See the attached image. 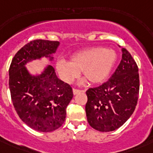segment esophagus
<instances>
[{
  "instance_id": "1",
  "label": "esophagus",
  "mask_w": 153,
  "mask_h": 153,
  "mask_svg": "<svg viewBox=\"0 0 153 153\" xmlns=\"http://www.w3.org/2000/svg\"><path fill=\"white\" fill-rule=\"evenodd\" d=\"M84 92V91H80V90H79V89H75V88H73V93H74V94H77L80 93V92Z\"/></svg>"
}]
</instances>
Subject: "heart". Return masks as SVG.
<instances>
[{
    "mask_svg": "<svg viewBox=\"0 0 153 153\" xmlns=\"http://www.w3.org/2000/svg\"><path fill=\"white\" fill-rule=\"evenodd\" d=\"M117 55L114 49L95 47L74 54L71 61L60 59L56 70L60 78L67 83L82 74L91 83H100L110 74L116 63Z\"/></svg>",
    "mask_w": 153,
    "mask_h": 153,
    "instance_id": "obj_1",
    "label": "heart"
}]
</instances>
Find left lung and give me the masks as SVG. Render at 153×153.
I'll use <instances>...</instances> for the list:
<instances>
[{"mask_svg": "<svg viewBox=\"0 0 153 153\" xmlns=\"http://www.w3.org/2000/svg\"><path fill=\"white\" fill-rule=\"evenodd\" d=\"M121 62L111 78L86 91V113L90 126L100 132L121 127L131 117L137 104L140 79L138 67L126 48H121Z\"/></svg>", "mask_w": 153, "mask_h": 153, "instance_id": "1", "label": "left lung"}]
</instances>
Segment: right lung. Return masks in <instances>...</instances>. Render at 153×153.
<instances>
[{
	"mask_svg": "<svg viewBox=\"0 0 153 153\" xmlns=\"http://www.w3.org/2000/svg\"><path fill=\"white\" fill-rule=\"evenodd\" d=\"M59 44L43 39L30 41L16 52L8 71L11 98L18 116L39 132H52L63 124L73 91L56 76L51 65L38 76H32L25 65L43 56L50 57Z\"/></svg>",
	"mask_w": 153,
	"mask_h": 153,
	"instance_id": "1",
	"label": "right lung"
}]
</instances>
